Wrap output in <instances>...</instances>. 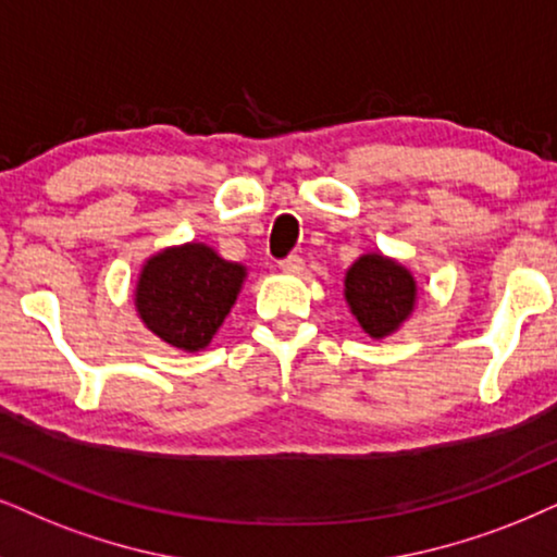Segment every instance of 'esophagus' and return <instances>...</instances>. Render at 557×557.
I'll return each mask as SVG.
<instances>
[{"label": "esophagus", "mask_w": 557, "mask_h": 557, "mask_svg": "<svg viewBox=\"0 0 557 557\" xmlns=\"http://www.w3.org/2000/svg\"><path fill=\"white\" fill-rule=\"evenodd\" d=\"M302 267H306V264H302V259L298 255H290L287 259H283V262H280V270L287 272V274H300Z\"/></svg>", "instance_id": "obj_1"}]
</instances>
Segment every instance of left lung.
<instances>
[{
	"mask_svg": "<svg viewBox=\"0 0 557 557\" xmlns=\"http://www.w3.org/2000/svg\"><path fill=\"white\" fill-rule=\"evenodd\" d=\"M417 280L398 259L368 251L344 274V300L372 339L396 334L417 308Z\"/></svg>",
	"mask_w": 557,
	"mask_h": 557,
	"instance_id": "left-lung-1",
	"label": "left lung"
}]
</instances>
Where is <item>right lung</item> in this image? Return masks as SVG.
Segmentation results:
<instances>
[{"mask_svg": "<svg viewBox=\"0 0 557 557\" xmlns=\"http://www.w3.org/2000/svg\"><path fill=\"white\" fill-rule=\"evenodd\" d=\"M244 280V264L223 259L213 246L187 242L146 259L133 302L153 336L174 349L200 351L223 326Z\"/></svg>", "mask_w": 557, "mask_h": 557, "instance_id": "add662e5", "label": "right lung"}]
</instances>
